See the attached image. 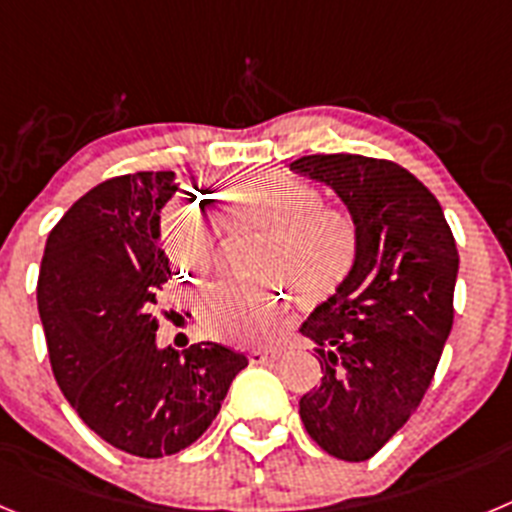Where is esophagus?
Here are the masks:
<instances>
[{
	"mask_svg": "<svg viewBox=\"0 0 512 512\" xmlns=\"http://www.w3.org/2000/svg\"><path fill=\"white\" fill-rule=\"evenodd\" d=\"M279 356H282V351H277V348H269V351H248V359H251V364H271V361H277Z\"/></svg>",
	"mask_w": 512,
	"mask_h": 512,
	"instance_id": "1",
	"label": "esophagus"
}]
</instances>
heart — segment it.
Instances as JSON below:
<instances>
[{"label": "heart", "instance_id": "obj_1", "mask_svg": "<svg viewBox=\"0 0 512 512\" xmlns=\"http://www.w3.org/2000/svg\"><path fill=\"white\" fill-rule=\"evenodd\" d=\"M233 210L271 225L264 261L302 295L333 287L354 264L359 230L351 212L325 205L315 184L287 174L251 176L225 189ZM161 246L176 274L202 282L217 259V228L205 207L179 200L161 215ZM202 328L233 346H264L289 323L277 282H220L202 300Z\"/></svg>", "mask_w": 512, "mask_h": 512}]
</instances>
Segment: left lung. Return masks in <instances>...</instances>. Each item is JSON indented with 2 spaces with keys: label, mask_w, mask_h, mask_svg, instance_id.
<instances>
[{
  "label": "left lung",
  "mask_w": 512,
  "mask_h": 512,
  "mask_svg": "<svg viewBox=\"0 0 512 512\" xmlns=\"http://www.w3.org/2000/svg\"><path fill=\"white\" fill-rule=\"evenodd\" d=\"M292 169L336 189L359 230L354 269L300 328L323 372L300 418L325 454L366 461L433 382L454 325V233L431 189L395 161L312 153Z\"/></svg>",
  "instance_id": "obj_1"
}]
</instances>
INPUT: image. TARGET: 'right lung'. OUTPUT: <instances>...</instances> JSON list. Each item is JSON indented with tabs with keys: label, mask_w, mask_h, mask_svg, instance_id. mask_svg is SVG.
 Segmentation results:
<instances>
[{
	"label": "right lung",
	"mask_w": 512,
	"mask_h": 512,
	"mask_svg": "<svg viewBox=\"0 0 512 512\" xmlns=\"http://www.w3.org/2000/svg\"><path fill=\"white\" fill-rule=\"evenodd\" d=\"M179 189L174 171L97 184L56 223L38 277L51 369L63 397L115 449L161 459L210 428L246 354L192 343L156 348L158 292L171 279L158 210Z\"/></svg>",
	"instance_id": "right-lung-1"
}]
</instances>
